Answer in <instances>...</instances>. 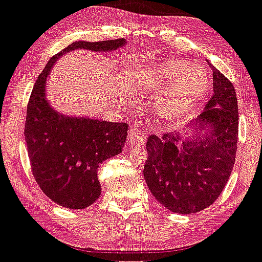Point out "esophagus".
<instances>
[{"label": "esophagus", "mask_w": 262, "mask_h": 262, "mask_svg": "<svg viewBox=\"0 0 262 262\" xmlns=\"http://www.w3.org/2000/svg\"><path fill=\"white\" fill-rule=\"evenodd\" d=\"M127 141L130 142L131 145L135 146L143 145L146 141V135L143 134V131L140 127H137V126H131L127 134Z\"/></svg>", "instance_id": "obj_1"}]
</instances>
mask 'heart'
I'll return each instance as SVG.
<instances>
[{
    "label": "heart",
    "mask_w": 262,
    "mask_h": 262,
    "mask_svg": "<svg viewBox=\"0 0 262 262\" xmlns=\"http://www.w3.org/2000/svg\"><path fill=\"white\" fill-rule=\"evenodd\" d=\"M171 83L154 103V112L165 121L185 116L209 87L210 78L206 69L188 61L172 60L162 63L148 64L131 72L130 85L140 96H151Z\"/></svg>",
    "instance_id": "1"
}]
</instances>
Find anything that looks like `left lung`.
Returning <instances> with one entry per match:
<instances>
[{"mask_svg":"<svg viewBox=\"0 0 262 262\" xmlns=\"http://www.w3.org/2000/svg\"><path fill=\"white\" fill-rule=\"evenodd\" d=\"M213 95L191 122L198 137L180 141L176 132L148 136L143 176L155 199L177 213L206 209L224 190L237 148L238 108L235 87L211 66ZM202 128H207L206 135ZM203 135H201V134Z\"/></svg>","mask_w":262,"mask_h":262,"instance_id":"8db88e82","label":"left lung"}]
</instances>
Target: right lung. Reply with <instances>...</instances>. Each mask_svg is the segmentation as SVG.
<instances>
[{
	"mask_svg": "<svg viewBox=\"0 0 262 262\" xmlns=\"http://www.w3.org/2000/svg\"><path fill=\"white\" fill-rule=\"evenodd\" d=\"M126 41H76L51 57L36 80L27 105L25 139L31 168L45 195L67 209H86L100 198V164L122 151L128 125L69 117L51 108L46 100V78L63 53L76 49L114 51Z\"/></svg>",
	"mask_w": 262,
	"mask_h": 262,
	"instance_id": "obj_1",
	"label": "right lung"
}]
</instances>
